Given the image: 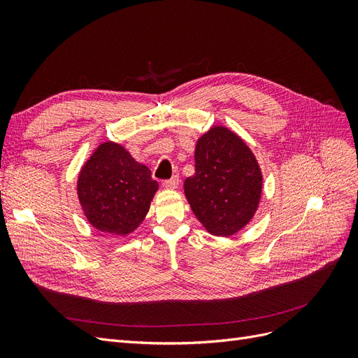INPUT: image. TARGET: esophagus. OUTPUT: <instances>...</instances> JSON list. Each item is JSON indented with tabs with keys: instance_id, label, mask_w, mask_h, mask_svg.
Masks as SVG:
<instances>
[{
	"instance_id": "esophagus-1",
	"label": "esophagus",
	"mask_w": 358,
	"mask_h": 358,
	"mask_svg": "<svg viewBox=\"0 0 358 358\" xmlns=\"http://www.w3.org/2000/svg\"><path fill=\"white\" fill-rule=\"evenodd\" d=\"M162 185H164V187L169 188V189L178 188V185H179V176H173V178H170V179H166L164 182H162Z\"/></svg>"
}]
</instances>
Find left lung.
Wrapping results in <instances>:
<instances>
[{"label":"left lung","instance_id":"left-lung-1","mask_svg":"<svg viewBox=\"0 0 358 358\" xmlns=\"http://www.w3.org/2000/svg\"><path fill=\"white\" fill-rule=\"evenodd\" d=\"M196 173L183 183L194 215L215 236H231L254 216L263 176L241 137L213 127L196 146Z\"/></svg>","mask_w":358,"mask_h":358}]
</instances>
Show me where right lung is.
Listing matches in <instances>:
<instances>
[{
  "mask_svg": "<svg viewBox=\"0 0 358 358\" xmlns=\"http://www.w3.org/2000/svg\"><path fill=\"white\" fill-rule=\"evenodd\" d=\"M158 189L150 170L112 142L83 166L78 194L88 221L101 231L128 234L143 221Z\"/></svg>",
  "mask_w": 358,
  "mask_h": 358,
  "instance_id": "right-lung-1",
  "label": "right lung"
}]
</instances>
